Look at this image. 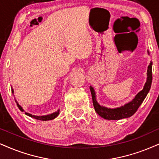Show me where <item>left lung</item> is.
<instances>
[{"label":"left lung","mask_w":159,"mask_h":159,"mask_svg":"<svg viewBox=\"0 0 159 159\" xmlns=\"http://www.w3.org/2000/svg\"><path fill=\"white\" fill-rule=\"evenodd\" d=\"M148 53L149 55L150 53L148 51ZM152 62L150 61V65L148 67V73H147V81L144 84L143 89L140 91L135 96L131 101L129 103H125L123 106H121L120 107L117 108H108L106 106H100L98 103L97 99H96V93L94 91V88L92 86H89L90 92L92 94V102H93L94 108L95 109V111L99 114V115L103 117L105 120H118L124 119V118H128L134 115L137 111V109L139 107L140 105L144 101V98H146L147 94L149 92L150 87H151L152 84Z\"/></svg>","instance_id":"left-lung-1"}]
</instances>
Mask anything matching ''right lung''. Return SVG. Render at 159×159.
<instances>
[{
	"label": "right lung",
	"instance_id": "add662e5",
	"mask_svg": "<svg viewBox=\"0 0 159 159\" xmlns=\"http://www.w3.org/2000/svg\"><path fill=\"white\" fill-rule=\"evenodd\" d=\"M11 92H12V93L14 94V89H12V87H11ZM15 102H16V103H17V107L19 108V109L21 111H24V112H25V114H26V115L31 116V117H32V118H34V119H36V120H43V121H47V120H51L55 119L56 116L59 115V111H60V110L59 109V110H57V111H56L53 112V113L47 114V115H43V116L33 115V114H29V113H28V112H26V111H24L23 108H22V106H21L20 105H19V103H17V100H16V99H15Z\"/></svg>",
	"mask_w": 159,
	"mask_h": 159
}]
</instances>
